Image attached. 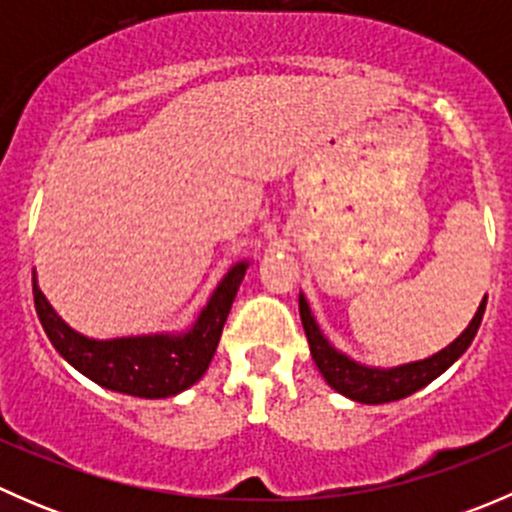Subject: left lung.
I'll return each mask as SVG.
<instances>
[{
    "mask_svg": "<svg viewBox=\"0 0 512 512\" xmlns=\"http://www.w3.org/2000/svg\"><path fill=\"white\" fill-rule=\"evenodd\" d=\"M485 302H488V297H483L476 317L471 319V324L463 329V334L456 342H451L446 349L428 356V359L391 366V369L364 366L359 364V361L349 359V356L339 352V349H334L332 344L327 342V337L322 334V329H319L317 319H314L304 294H299V317H302V327L304 334H307L309 352H312L314 364H317V369L322 371V376L327 379V384L332 386L334 391L344 394L347 399L359 401V404H389V401L406 399V396H411L414 391L431 384L433 379H438L458 356L471 347L473 337H476L480 327V319H483Z\"/></svg>",
    "mask_w": 512,
    "mask_h": 512,
    "instance_id": "1",
    "label": "left lung"
}]
</instances>
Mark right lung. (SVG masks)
<instances>
[{"mask_svg": "<svg viewBox=\"0 0 512 512\" xmlns=\"http://www.w3.org/2000/svg\"><path fill=\"white\" fill-rule=\"evenodd\" d=\"M247 262H237L220 280L193 327L180 334H143V337L89 339L74 332L46 302L34 282V304L46 337L74 369L103 389L141 399H168L203 379L218 349L225 319L240 289Z\"/></svg>", "mask_w": 512, "mask_h": 512, "instance_id": "1", "label": "right lung"}]
</instances>
